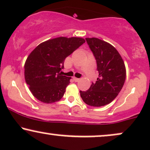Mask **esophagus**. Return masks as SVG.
<instances>
[{
  "mask_svg": "<svg viewBox=\"0 0 150 150\" xmlns=\"http://www.w3.org/2000/svg\"><path fill=\"white\" fill-rule=\"evenodd\" d=\"M73 80H74V81H75V82H78L79 80H80V79L77 78H73Z\"/></svg>",
  "mask_w": 150,
  "mask_h": 150,
  "instance_id": "34e87169",
  "label": "esophagus"
}]
</instances>
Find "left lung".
Returning a JSON list of instances; mask_svg holds the SVG:
<instances>
[{"mask_svg": "<svg viewBox=\"0 0 150 150\" xmlns=\"http://www.w3.org/2000/svg\"><path fill=\"white\" fill-rule=\"evenodd\" d=\"M97 61V81L86 91H80L85 104L92 107L108 105L121 91L126 78V68L121 55L108 42L97 38H86Z\"/></svg>", "mask_w": 150, "mask_h": 150, "instance_id": "obj_1", "label": "left lung"}]
</instances>
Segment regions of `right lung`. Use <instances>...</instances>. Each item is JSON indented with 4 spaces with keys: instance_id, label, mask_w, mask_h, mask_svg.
<instances>
[{
    "instance_id": "1",
    "label": "right lung",
    "mask_w": 150,
    "mask_h": 150,
    "mask_svg": "<svg viewBox=\"0 0 150 150\" xmlns=\"http://www.w3.org/2000/svg\"><path fill=\"white\" fill-rule=\"evenodd\" d=\"M85 42L78 37H58L41 42L25 62V80L33 95L47 104L59 101L71 78L60 75L67 56Z\"/></svg>"
}]
</instances>
